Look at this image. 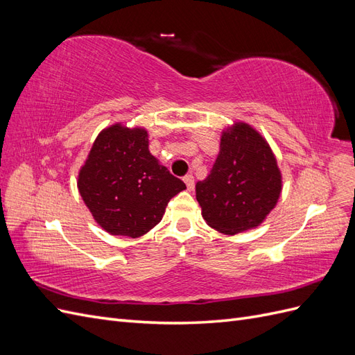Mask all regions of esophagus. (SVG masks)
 Instances as JSON below:
<instances>
[{
  "mask_svg": "<svg viewBox=\"0 0 355 355\" xmlns=\"http://www.w3.org/2000/svg\"><path fill=\"white\" fill-rule=\"evenodd\" d=\"M184 182L187 184L188 191H192V189H194V178H192V175H187V176H184Z\"/></svg>",
  "mask_w": 355,
  "mask_h": 355,
  "instance_id": "esophagus-1",
  "label": "esophagus"
}]
</instances>
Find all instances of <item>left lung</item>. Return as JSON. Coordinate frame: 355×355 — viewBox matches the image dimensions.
Masks as SVG:
<instances>
[{
    "label": "left lung",
    "mask_w": 355,
    "mask_h": 355,
    "mask_svg": "<svg viewBox=\"0 0 355 355\" xmlns=\"http://www.w3.org/2000/svg\"><path fill=\"white\" fill-rule=\"evenodd\" d=\"M196 192L204 220L234 235L256 228L275 207L282 173L265 139L249 124L237 123L223 132L219 155Z\"/></svg>",
    "instance_id": "obj_1"
}]
</instances>
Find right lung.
<instances>
[{
	"label": "right lung",
	"mask_w": 355,
	"mask_h": 355,
	"mask_svg": "<svg viewBox=\"0 0 355 355\" xmlns=\"http://www.w3.org/2000/svg\"><path fill=\"white\" fill-rule=\"evenodd\" d=\"M145 128L114 124L96 137L78 175L94 220L112 235L137 239L163 219L168 201L187 189L148 149Z\"/></svg>",
	"instance_id": "right-lung-1"
}]
</instances>
